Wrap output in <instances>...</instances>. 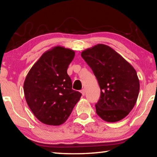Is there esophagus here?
<instances>
[{
	"mask_svg": "<svg viewBox=\"0 0 157 157\" xmlns=\"http://www.w3.org/2000/svg\"><path fill=\"white\" fill-rule=\"evenodd\" d=\"M81 93H82V95H85V90L84 89H82V91H81Z\"/></svg>",
	"mask_w": 157,
	"mask_h": 157,
	"instance_id": "esophagus-1",
	"label": "esophagus"
}]
</instances>
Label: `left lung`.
I'll list each match as a JSON object with an SVG mask.
<instances>
[{"label":"left lung","mask_w":157,"mask_h":157,"mask_svg":"<svg viewBox=\"0 0 157 157\" xmlns=\"http://www.w3.org/2000/svg\"><path fill=\"white\" fill-rule=\"evenodd\" d=\"M97 78L100 98L95 104L102 120L114 123L128 115L136 104L140 83L134 67L111 47L98 44L82 52Z\"/></svg>","instance_id":"8db88e82"}]
</instances>
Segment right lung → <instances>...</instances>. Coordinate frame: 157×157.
<instances>
[{
    "label": "right lung",
    "instance_id": "add662e5",
    "mask_svg": "<svg viewBox=\"0 0 157 157\" xmlns=\"http://www.w3.org/2000/svg\"><path fill=\"white\" fill-rule=\"evenodd\" d=\"M74 57L73 50L55 46L41 55L26 76L23 84L25 100L41 123L63 124L80 99L82 94L72 89L67 74Z\"/></svg>",
    "mask_w": 157,
    "mask_h": 157
}]
</instances>
